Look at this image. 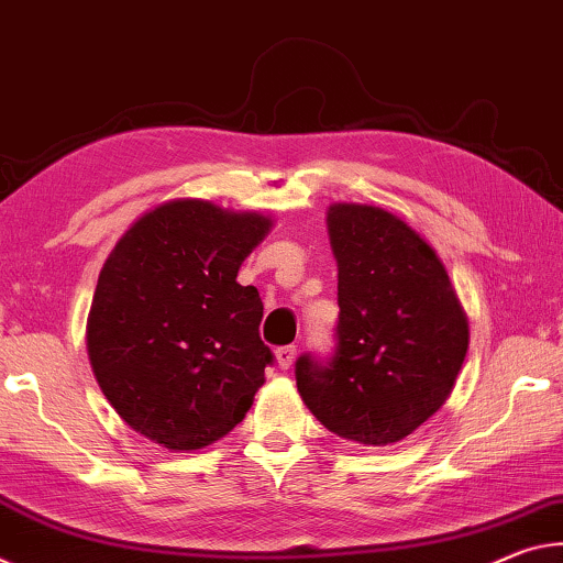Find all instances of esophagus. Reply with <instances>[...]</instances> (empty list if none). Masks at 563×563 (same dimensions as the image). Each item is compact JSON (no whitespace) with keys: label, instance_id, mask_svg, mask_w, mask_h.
Listing matches in <instances>:
<instances>
[{"label":"esophagus","instance_id":"esophagus-1","mask_svg":"<svg viewBox=\"0 0 563 563\" xmlns=\"http://www.w3.org/2000/svg\"><path fill=\"white\" fill-rule=\"evenodd\" d=\"M294 358H297V349L294 346L276 349V364H279V368H289L294 364Z\"/></svg>","mask_w":563,"mask_h":563}]
</instances>
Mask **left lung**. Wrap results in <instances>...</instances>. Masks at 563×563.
I'll use <instances>...</instances> for the list:
<instances>
[{
    "instance_id": "obj_1",
    "label": "left lung",
    "mask_w": 563,
    "mask_h": 563,
    "mask_svg": "<svg viewBox=\"0 0 563 563\" xmlns=\"http://www.w3.org/2000/svg\"><path fill=\"white\" fill-rule=\"evenodd\" d=\"M339 269L336 354L299 356L297 389L336 437L396 444L444 407L468 349V317L427 239L389 209L331 205Z\"/></svg>"
}]
</instances>
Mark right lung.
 <instances>
[{"instance_id": "add662e5", "label": "right lung", "mask_w": 563, "mask_h": 563, "mask_svg": "<svg viewBox=\"0 0 563 563\" xmlns=\"http://www.w3.org/2000/svg\"><path fill=\"white\" fill-rule=\"evenodd\" d=\"M274 221L207 199H172L109 252L87 319L101 394L136 434L169 451L227 437L272 364L264 303L236 282Z\"/></svg>"}]
</instances>
